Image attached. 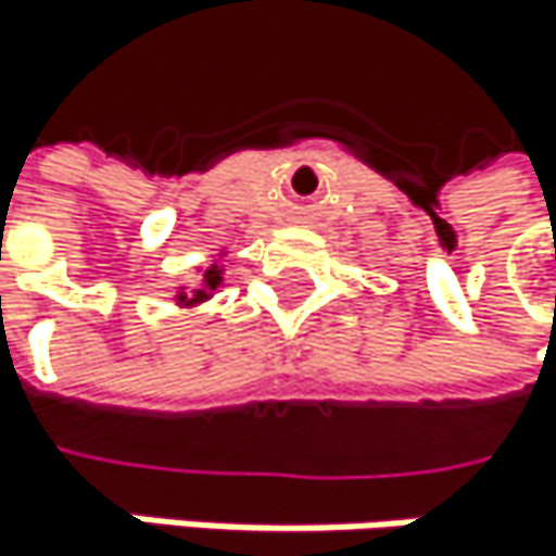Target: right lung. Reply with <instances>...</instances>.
Listing matches in <instances>:
<instances>
[{
	"label": "right lung",
	"instance_id": "obj_1",
	"mask_svg": "<svg viewBox=\"0 0 556 556\" xmlns=\"http://www.w3.org/2000/svg\"><path fill=\"white\" fill-rule=\"evenodd\" d=\"M227 253H230V250H220L217 260H214L207 269H197V273H201V280H197V287H177L174 306H180V309H197L201 303H207V300L224 287V260H227Z\"/></svg>",
	"mask_w": 556,
	"mask_h": 556
}]
</instances>
